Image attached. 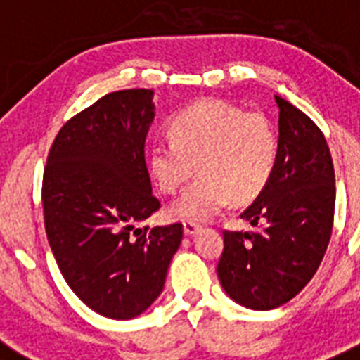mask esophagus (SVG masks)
Listing matches in <instances>:
<instances>
[{
    "mask_svg": "<svg viewBox=\"0 0 360 360\" xmlns=\"http://www.w3.org/2000/svg\"><path fill=\"white\" fill-rule=\"evenodd\" d=\"M198 231H200V225H196V224H184V234H186V236H195V234Z\"/></svg>",
    "mask_w": 360,
    "mask_h": 360,
    "instance_id": "obj_1",
    "label": "esophagus"
}]
</instances>
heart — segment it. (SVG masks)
Here are the masks:
<instances>
[{
	"mask_svg": "<svg viewBox=\"0 0 360 360\" xmlns=\"http://www.w3.org/2000/svg\"><path fill=\"white\" fill-rule=\"evenodd\" d=\"M169 142L148 151L153 182L176 193L193 169L200 176L167 207L184 224H205L229 202L247 203L262 195L274 174L278 139L259 113H245L224 101H203L180 111L167 126Z\"/></svg>",
	"mask_w": 360,
	"mask_h": 360,
	"instance_id": "heart-1",
	"label": "heart"
}]
</instances>
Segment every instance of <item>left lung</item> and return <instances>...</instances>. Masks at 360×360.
Listing matches in <instances>:
<instances>
[{"label": "left lung", "mask_w": 360, "mask_h": 360, "mask_svg": "<svg viewBox=\"0 0 360 360\" xmlns=\"http://www.w3.org/2000/svg\"><path fill=\"white\" fill-rule=\"evenodd\" d=\"M278 162L269 186L241 212L254 231L224 232L216 266L225 294L250 310L288 303L319 269L332 236L335 173L326 139L276 95Z\"/></svg>", "instance_id": "left-lung-1"}]
</instances>
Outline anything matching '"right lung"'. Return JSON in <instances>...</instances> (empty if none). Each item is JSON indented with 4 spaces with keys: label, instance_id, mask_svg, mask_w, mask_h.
Wrapping results in <instances>:
<instances>
[{
    "label": "right lung",
    "instance_id": "right-lung-1",
    "mask_svg": "<svg viewBox=\"0 0 360 360\" xmlns=\"http://www.w3.org/2000/svg\"><path fill=\"white\" fill-rule=\"evenodd\" d=\"M153 90H120L57 133L43 176L44 229L73 294L110 319H133L164 288L182 224L141 227L160 209L144 157Z\"/></svg>",
    "mask_w": 360,
    "mask_h": 360
}]
</instances>
